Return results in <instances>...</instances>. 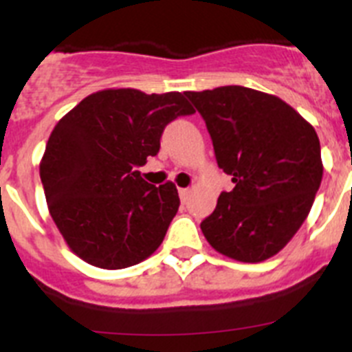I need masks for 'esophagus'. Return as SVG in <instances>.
Masks as SVG:
<instances>
[{
	"mask_svg": "<svg viewBox=\"0 0 352 352\" xmlns=\"http://www.w3.org/2000/svg\"><path fill=\"white\" fill-rule=\"evenodd\" d=\"M178 192H179V199L185 203L186 199H188V195H190V188H179Z\"/></svg>",
	"mask_w": 352,
	"mask_h": 352,
	"instance_id": "esophagus-1",
	"label": "esophagus"
}]
</instances>
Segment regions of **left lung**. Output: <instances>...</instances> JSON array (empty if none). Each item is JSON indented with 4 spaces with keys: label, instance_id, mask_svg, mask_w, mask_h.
<instances>
[{
    "label": "left lung",
    "instance_id": "8db88e82",
    "mask_svg": "<svg viewBox=\"0 0 352 352\" xmlns=\"http://www.w3.org/2000/svg\"><path fill=\"white\" fill-rule=\"evenodd\" d=\"M234 188L201 222L208 243L241 263H263L298 232L322 179L321 144L309 121L278 96L245 86L185 93Z\"/></svg>",
    "mask_w": 352,
    "mask_h": 352
}]
</instances>
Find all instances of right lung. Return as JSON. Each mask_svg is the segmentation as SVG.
<instances>
[{
	"instance_id": "right-lung-1",
	"label": "right lung",
	"mask_w": 352,
	"mask_h": 352,
	"mask_svg": "<svg viewBox=\"0 0 352 352\" xmlns=\"http://www.w3.org/2000/svg\"><path fill=\"white\" fill-rule=\"evenodd\" d=\"M194 113L183 93L111 88L56 123L40 179L49 213L77 257L121 270L160 247L179 208L178 190L170 182L149 185L135 169L158 153L167 123Z\"/></svg>"
}]
</instances>
